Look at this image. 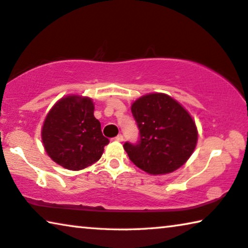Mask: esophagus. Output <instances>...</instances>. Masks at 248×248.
Segmentation results:
<instances>
[{
	"instance_id": "esophagus-1",
	"label": "esophagus",
	"mask_w": 248,
	"mask_h": 248,
	"mask_svg": "<svg viewBox=\"0 0 248 248\" xmlns=\"http://www.w3.org/2000/svg\"><path fill=\"white\" fill-rule=\"evenodd\" d=\"M114 140H116V141H123L124 136L123 135H118L117 137H114Z\"/></svg>"
}]
</instances>
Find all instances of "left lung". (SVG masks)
Returning a JSON list of instances; mask_svg holds the SVG:
<instances>
[{"label": "left lung", "mask_w": 248, "mask_h": 248, "mask_svg": "<svg viewBox=\"0 0 248 248\" xmlns=\"http://www.w3.org/2000/svg\"><path fill=\"white\" fill-rule=\"evenodd\" d=\"M131 112L139 141L124 148L137 167L150 175L175 171L188 160L197 143V128L186 109L165 93H149L136 100Z\"/></svg>", "instance_id": "8db88e82"}]
</instances>
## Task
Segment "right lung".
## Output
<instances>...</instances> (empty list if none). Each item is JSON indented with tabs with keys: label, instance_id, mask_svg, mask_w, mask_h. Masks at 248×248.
<instances>
[{
	"label": "right lung",
	"instance_id": "1",
	"mask_svg": "<svg viewBox=\"0 0 248 248\" xmlns=\"http://www.w3.org/2000/svg\"><path fill=\"white\" fill-rule=\"evenodd\" d=\"M90 98L66 95L52 107L42 127V142L54 162L69 170H81L100 159L109 143L93 116Z\"/></svg>",
	"mask_w": 248,
	"mask_h": 248
}]
</instances>
